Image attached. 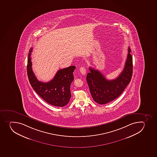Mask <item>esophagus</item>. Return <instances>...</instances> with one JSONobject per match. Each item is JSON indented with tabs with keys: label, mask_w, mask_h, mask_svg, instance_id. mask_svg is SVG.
<instances>
[{
	"label": "esophagus",
	"mask_w": 157,
	"mask_h": 157,
	"mask_svg": "<svg viewBox=\"0 0 157 157\" xmlns=\"http://www.w3.org/2000/svg\"><path fill=\"white\" fill-rule=\"evenodd\" d=\"M80 72L83 75H85L86 74V70L85 67H82L80 68Z\"/></svg>",
	"instance_id": "esophagus-1"
}]
</instances>
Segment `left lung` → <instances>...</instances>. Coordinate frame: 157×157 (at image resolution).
Instances as JSON below:
<instances>
[{
	"label": "left lung",
	"instance_id": "8db88e82",
	"mask_svg": "<svg viewBox=\"0 0 157 157\" xmlns=\"http://www.w3.org/2000/svg\"><path fill=\"white\" fill-rule=\"evenodd\" d=\"M87 82L90 92L94 101L99 104H105L117 99L123 93L131 80L133 73V60L131 49L124 70L116 79L108 80L99 71L89 67Z\"/></svg>",
	"mask_w": 157,
	"mask_h": 157
}]
</instances>
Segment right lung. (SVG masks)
Returning <instances> with one entry per match:
<instances>
[{
  "label": "right lung",
  "instance_id": "right-lung-1",
  "mask_svg": "<svg viewBox=\"0 0 157 157\" xmlns=\"http://www.w3.org/2000/svg\"><path fill=\"white\" fill-rule=\"evenodd\" d=\"M29 50L27 66V76L33 90L50 104L57 107H63L69 103L71 97V84L74 80L73 72L76 69L71 66L58 70L49 82L44 83L37 80L32 70L31 53Z\"/></svg>",
  "mask_w": 157,
  "mask_h": 157
}]
</instances>
